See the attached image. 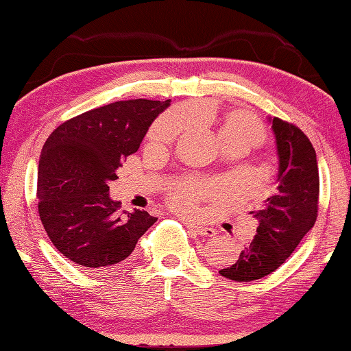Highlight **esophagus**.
<instances>
[{
	"label": "esophagus",
	"instance_id": "1",
	"mask_svg": "<svg viewBox=\"0 0 351 351\" xmlns=\"http://www.w3.org/2000/svg\"><path fill=\"white\" fill-rule=\"evenodd\" d=\"M187 228L190 230H193L195 234L198 235H203V237H213L215 235V229L209 228V226H204V224H198V223H193V221H186Z\"/></svg>",
	"mask_w": 351,
	"mask_h": 351
}]
</instances>
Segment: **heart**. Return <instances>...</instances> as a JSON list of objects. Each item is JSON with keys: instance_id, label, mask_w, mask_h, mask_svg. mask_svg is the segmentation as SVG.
<instances>
[{"instance_id": "heart-1", "label": "heart", "mask_w": 351, "mask_h": 351, "mask_svg": "<svg viewBox=\"0 0 351 351\" xmlns=\"http://www.w3.org/2000/svg\"><path fill=\"white\" fill-rule=\"evenodd\" d=\"M181 130L180 119L173 114H167L153 123L148 132V145L153 148H161L171 144ZM221 141L224 139H240L246 144L255 147L263 142L265 130L258 122V119L251 112L237 110L232 111L224 119L221 128H219ZM215 186L213 184H192V186H181L171 193V203L180 210H192L197 201L210 195Z\"/></svg>"}]
</instances>
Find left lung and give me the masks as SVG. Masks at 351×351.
Listing matches in <instances>:
<instances>
[{
  "label": "left lung",
  "instance_id": "8db88e82",
  "mask_svg": "<svg viewBox=\"0 0 351 351\" xmlns=\"http://www.w3.org/2000/svg\"><path fill=\"white\" fill-rule=\"evenodd\" d=\"M276 136L277 189L258 210L257 234L243 247L239 260L219 274L235 282L263 278L287 261L313 229L319 207V169L316 152L299 127L269 117Z\"/></svg>",
  "mask_w": 351,
  "mask_h": 351
}]
</instances>
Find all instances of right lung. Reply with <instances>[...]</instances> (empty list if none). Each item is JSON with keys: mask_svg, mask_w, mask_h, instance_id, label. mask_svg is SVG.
<instances>
[{"mask_svg": "<svg viewBox=\"0 0 351 351\" xmlns=\"http://www.w3.org/2000/svg\"><path fill=\"white\" fill-rule=\"evenodd\" d=\"M169 105L170 100H119L63 122L45 142L38 213L52 245L68 260L93 269L114 266L156 223L145 210H122L110 198V182Z\"/></svg>", "mask_w": 351, "mask_h": 351, "instance_id": "obj_1", "label": "right lung"}]
</instances>
